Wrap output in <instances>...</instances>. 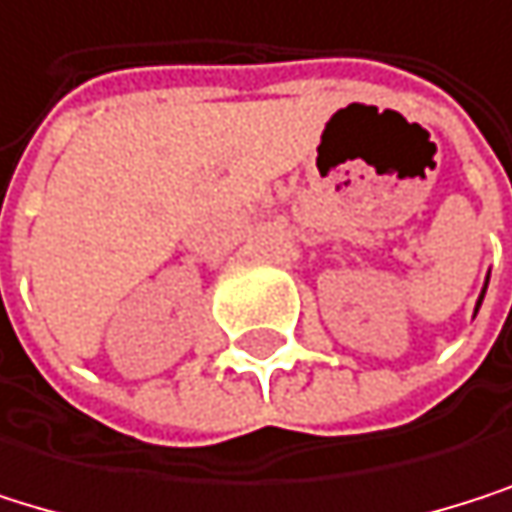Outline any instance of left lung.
<instances>
[{
    "label": "left lung",
    "instance_id": "obj_1",
    "mask_svg": "<svg viewBox=\"0 0 512 512\" xmlns=\"http://www.w3.org/2000/svg\"><path fill=\"white\" fill-rule=\"evenodd\" d=\"M485 290H489V277H485V284H482V293H479V299H476V308H473V317H476V311H479V305H482V299H485Z\"/></svg>",
    "mask_w": 512,
    "mask_h": 512
}]
</instances>
